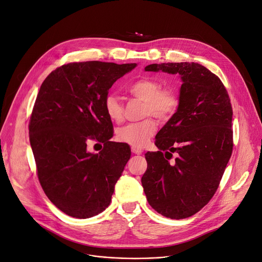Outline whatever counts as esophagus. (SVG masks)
I'll return each instance as SVG.
<instances>
[{
    "label": "esophagus",
    "instance_id": "obj_1",
    "mask_svg": "<svg viewBox=\"0 0 262 262\" xmlns=\"http://www.w3.org/2000/svg\"><path fill=\"white\" fill-rule=\"evenodd\" d=\"M132 152L135 154V155H142V150L137 148V147H134V146L132 147Z\"/></svg>",
    "mask_w": 262,
    "mask_h": 262
}]
</instances>
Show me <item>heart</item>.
Returning a JSON list of instances; mask_svg holds the SVG:
<instances>
[{
    "mask_svg": "<svg viewBox=\"0 0 262 262\" xmlns=\"http://www.w3.org/2000/svg\"><path fill=\"white\" fill-rule=\"evenodd\" d=\"M133 96L144 101V115H154L160 120H167L179 106V98L174 91L161 89L160 82L152 78H141L127 86ZM104 112L112 121L120 122L123 118V107L115 95L108 94L103 102ZM157 129V122L146 118L139 122L124 125L117 133L118 140L134 147H143Z\"/></svg>",
    "mask_w": 262,
    "mask_h": 262,
    "instance_id": "b5f03b06",
    "label": "heart"
}]
</instances>
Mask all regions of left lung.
I'll use <instances>...</instances> for the list:
<instances>
[{"label": "left lung", "instance_id": "8db88e82", "mask_svg": "<svg viewBox=\"0 0 262 262\" xmlns=\"http://www.w3.org/2000/svg\"><path fill=\"white\" fill-rule=\"evenodd\" d=\"M144 70L179 74L182 85L177 112L156 136L159 151L145 154L141 183L158 213L190 217L215 193L232 155L229 95L221 79L196 62L152 63Z\"/></svg>", "mask_w": 262, "mask_h": 262}]
</instances>
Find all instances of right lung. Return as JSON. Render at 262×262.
<instances>
[{"instance_id":"obj_1","label":"right lung","mask_w":262,"mask_h":262,"mask_svg":"<svg viewBox=\"0 0 262 262\" xmlns=\"http://www.w3.org/2000/svg\"><path fill=\"white\" fill-rule=\"evenodd\" d=\"M137 63L83 61L63 64L40 85L29 137L37 176L46 195L67 215L90 219L108 207L130 148L110 141L113 123L103 102L117 79ZM95 135L105 143L87 151Z\"/></svg>"}]
</instances>
